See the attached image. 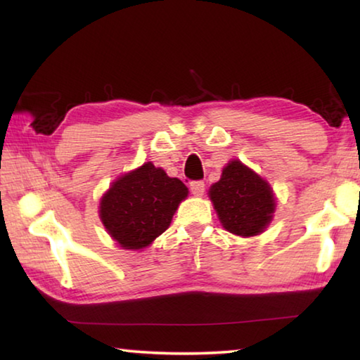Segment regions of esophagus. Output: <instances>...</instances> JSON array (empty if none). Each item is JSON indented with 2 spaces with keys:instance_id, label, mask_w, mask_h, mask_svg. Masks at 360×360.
<instances>
[{
  "instance_id": "1",
  "label": "esophagus",
  "mask_w": 360,
  "mask_h": 360,
  "mask_svg": "<svg viewBox=\"0 0 360 360\" xmlns=\"http://www.w3.org/2000/svg\"><path fill=\"white\" fill-rule=\"evenodd\" d=\"M190 190H191V193H193L194 196H196V198L204 196L205 184H204V181H200V180H198V181H191V184H190Z\"/></svg>"
}]
</instances>
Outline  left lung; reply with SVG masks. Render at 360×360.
<instances>
[{
  "instance_id": "left-lung-1",
  "label": "left lung",
  "mask_w": 360,
  "mask_h": 360,
  "mask_svg": "<svg viewBox=\"0 0 360 360\" xmlns=\"http://www.w3.org/2000/svg\"><path fill=\"white\" fill-rule=\"evenodd\" d=\"M209 198L223 228L240 237L259 236L274 218L275 198L266 180L238 160L228 162Z\"/></svg>"
}]
</instances>
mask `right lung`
I'll return each mask as SVG.
<instances>
[{
    "mask_svg": "<svg viewBox=\"0 0 360 360\" xmlns=\"http://www.w3.org/2000/svg\"><path fill=\"white\" fill-rule=\"evenodd\" d=\"M188 188L153 162L124 174L99 204L105 231L123 250H142L166 231Z\"/></svg>",
    "mask_w": 360,
    "mask_h": 360,
    "instance_id": "add662e5",
    "label": "right lung"
}]
</instances>
